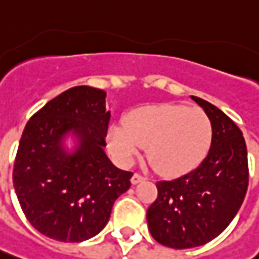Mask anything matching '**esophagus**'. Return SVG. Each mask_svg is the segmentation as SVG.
<instances>
[{
    "mask_svg": "<svg viewBox=\"0 0 259 259\" xmlns=\"http://www.w3.org/2000/svg\"><path fill=\"white\" fill-rule=\"evenodd\" d=\"M145 179H146V178H145V176H142L140 174H135L133 176H132L130 182L133 183V185H136V183H139V182H143Z\"/></svg>",
    "mask_w": 259,
    "mask_h": 259,
    "instance_id": "obj_1",
    "label": "esophagus"
}]
</instances>
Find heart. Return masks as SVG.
Here are the masks:
<instances>
[{
	"mask_svg": "<svg viewBox=\"0 0 259 259\" xmlns=\"http://www.w3.org/2000/svg\"><path fill=\"white\" fill-rule=\"evenodd\" d=\"M107 142L113 155L130 163L142 146L159 174H188L201 165L212 142V123L201 109L162 103L130 112L124 123L110 126Z\"/></svg>",
	"mask_w": 259,
	"mask_h": 259,
	"instance_id": "obj_1",
	"label": "heart"
}]
</instances>
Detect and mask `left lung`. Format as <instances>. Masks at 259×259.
Here are the masks:
<instances>
[{"instance_id":"left-lung-1","label":"left lung","mask_w":259,"mask_h":259,"mask_svg":"<svg viewBox=\"0 0 259 259\" xmlns=\"http://www.w3.org/2000/svg\"><path fill=\"white\" fill-rule=\"evenodd\" d=\"M209 116L212 142L196 169L156 183L147 227L159 244L185 249L212 241L231 224L248 189V156L242 132L222 110L191 96Z\"/></svg>"}]
</instances>
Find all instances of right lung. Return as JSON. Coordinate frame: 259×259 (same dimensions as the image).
Here are the masks:
<instances>
[{
	"mask_svg": "<svg viewBox=\"0 0 259 259\" xmlns=\"http://www.w3.org/2000/svg\"><path fill=\"white\" fill-rule=\"evenodd\" d=\"M110 112L106 92L77 85L50 100L25 124L13 182L25 218L42 235L81 242L97 235L114 201L130 188L132 172L104 153ZM68 133L77 146L67 152Z\"/></svg>",
	"mask_w": 259,
	"mask_h": 259,
	"instance_id": "right-lung-1",
	"label": "right lung"
}]
</instances>
